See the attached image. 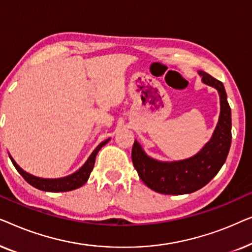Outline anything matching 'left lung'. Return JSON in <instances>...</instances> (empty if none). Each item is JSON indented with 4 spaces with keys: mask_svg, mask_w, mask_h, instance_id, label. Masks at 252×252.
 Segmentation results:
<instances>
[{
    "mask_svg": "<svg viewBox=\"0 0 252 252\" xmlns=\"http://www.w3.org/2000/svg\"><path fill=\"white\" fill-rule=\"evenodd\" d=\"M202 81L218 91L220 115L211 139L190 158L175 161L154 159L135 140L132 149L133 165L143 184L165 195L194 192L216 177L228 156L232 142V113L222 82L204 71H198Z\"/></svg>",
    "mask_w": 252,
    "mask_h": 252,
    "instance_id": "1",
    "label": "left lung"
}]
</instances>
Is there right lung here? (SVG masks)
Instances as JSON below:
<instances>
[{
  "label": "right lung",
  "mask_w": 252,
  "mask_h": 252,
  "mask_svg": "<svg viewBox=\"0 0 252 252\" xmlns=\"http://www.w3.org/2000/svg\"><path fill=\"white\" fill-rule=\"evenodd\" d=\"M109 141L110 139L99 143L98 146L95 148V150L93 151L91 156L88 157V159L86 160V163L82 165L78 171H75L74 173L67 175V177L58 178V179H44V178H39L33 174L27 173L26 171H24L23 168L16 163L15 159L11 157V155H9V157L12 161L13 166H15L16 170L19 172V174L22 175V177L25 179L31 186H33V187H35L36 189H40V190H43V191H51V192L70 191L81 187V186H84L86 182L88 181L89 175H91L93 168H94L96 155H97L98 151L101 150V148L103 146H105Z\"/></svg>",
  "instance_id": "add662e5"
}]
</instances>
